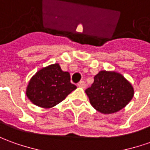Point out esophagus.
<instances>
[{
	"instance_id": "obj_1",
	"label": "esophagus",
	"mask_w": 150,
	"mask_h": 150,
	"mask_svg": "<svg viewBox=\"0 0 150 150\" xmlns=\"http://www.w3.org/2000/svg\"><path fill=\"white\" fill-rule=\"evenodd\" d=\"M78 86L79 87H81V88H86V83H85V82L84 81H80V82H79L78 83Z\"/></svg>"
}]
</instances>
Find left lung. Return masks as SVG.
I'll return each instance as SVG.
<instances>
[{
  "label": "left lung",
  "mask_w": 150,
  "mask_h": 150,
  "mask_svg": "<svg viewBox=\"0 0 150 150\" xmlns=\"http://www.w3.org/2000/svg\"><path fill=\"white\" fill-rule=\"evenodd\" d=\"M90 103L101 113L111 114L125 108L134 96L131 83L115 71H101L85 90Z\"/></svg>",
  "instance_id": "8db88e82"
}]
</instances>
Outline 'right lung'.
<instances>
[{
	"mask_svg": "<svg viewBox=\"0 0 150 150\" xmlns=\"http://www.w3.org/2000/svg\"><path fill=\"white\" fill-rule=\"evenodd\" d=\"M76 88L71 75L56 63L43 67L33 76L26 89L28 98L36 106L50 108L63 101Z\"/></svg>",
	"mask_w": 150,
	"mask_h": 150,
	"instance_id": "obj_1",
	"label": "right lung"
}]
</instances>
